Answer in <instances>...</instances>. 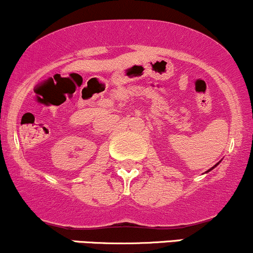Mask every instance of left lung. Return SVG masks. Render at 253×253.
<instances>
[{"label":"left lung","instance_id":"obj_1","mask_svg":"<svg viewBox=\"0 0 253 253\" xmlns=\"http://www.w3.org/2000/svg\"><path fill=\"white\" fill-rule=\"evenodd\" d=\"M218 165H219V163H216V165L214 166V167H212V168H211V169H210V170H212V169H213V168H215V167H216V166H218ZM210 170H207V171H210Z\"/></svg>","mask_w":253,"mask_h":253}]
</instances>
